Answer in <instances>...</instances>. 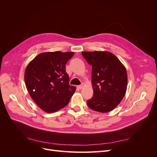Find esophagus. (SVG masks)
Wrapping results in <instances>:
<instances>
[{"label": "esophagus", "mask_w": 157, "mask_h": 157, "mask_svg": "<svg viewBox=\"0 0 157 157\" xmlns=\"http://www.w3.org/2000/svg\"><path fill=\"white\" fill-rule=\"evenodd\" d=\"M84 86V84H80V85H78V86H77V88L78 89H82Z\"/></svg>", "instance_id": "34e87169"}]
</instances>
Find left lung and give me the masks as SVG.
I'll list each match as a JSON object with an SVG mask.
<instances>
[{
  "mask_svg": "<svg viewBox=\"0 0 157 157\" xmlns=\"http://www.w3.org/2000/svg\"><path fill=\"white\" fill-rule=\"evenodd\" d=\"M92 66L94 94L88 106L98 112L113 110L124 97L128 77L125 67L113 54L106 51L82 52Z\"/></svg>",
  "mask_w": 157,
  "mask_h": 157,
  "instance_id": "8db88e82",
  "label": "left lung"
}]
</instances>
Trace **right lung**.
Segmentation results:
<instances>
[{
    "mask_svg": "<svg viewBox=\"0 0 157 157\" xmlns=\"http://www.w3.org/2000/svg\"><path fill=\"white\" fill-rule=\"evenodd\" d=\"M74 52H44L27 66L25 83L31 98L42 110L54 113L69 103L76 88L69 84L65 65Z\"/></svg>",
    "mask_w": 157,
    "mask_h": 157,
    "instance_id": "1",
    "label": "right lung"
}]
</instances>
